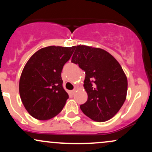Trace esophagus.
Wrapping results in <instances>:
<instances>
[{"instance_id": "esophagus-1", "label": "esophagus", "mask_w": 152, "mask_h": 152, "mask_svg": "<svg viewBox=\"0 0 152 152\" xmlns=\"http://www.w3.org/2000/svg\"><path fill=\"white\" fill-rule=\"evenodd\" d=\"M76 90H77V88H75L74 90L71 91V94H75V92H76Z\"/></svg>"}]
</instances>
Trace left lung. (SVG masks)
<instances>
[{"instance_id":"left-lung-1","label":"left lung","mask_w":152,"mask_h":152,"mask_svg":"<svg viewBox=\"0 0 152 152\" xmlns=\"http://www.w3.org/2000/svg\"><path fill=\"white\" fill-rule=\"evenodd\" d=\"M74 50L71 62L85 71L83 86L88 94L86 102L80 108L94 121H107L126 100V75L114 57L102 48L77 46Z\"/></svg>"}]
</instances>
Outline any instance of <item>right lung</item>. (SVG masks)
Wrapping results in <instances>:
<instances>
[{"mask_svg":"<svg viewBox=\"0 0 152 152\" xmlns=\"http://www.w3.org/2000/svg\"><path fill=\"white\" fill-rule=\"evenodd\" d=\"M74 46H48L36 51L26 63L19 81V93L28 112L48 120L62 111L69 95L63 87L61 71Z\"/></svg>","mask_w":152,"mask_h":152,"instance_id":"1","label":"right lung"}]
</instances>
